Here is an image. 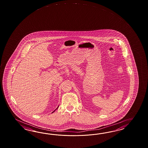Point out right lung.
Returning <instances> with one entry per match:
<instances>
[{"instance_id": "obj_1", "label": "right lung", "mask_w": 148, "mask_h": 148, "mask_svg": "<svg viewBox=\"0 0 148 148\" xmlns=\"http://www.w3.org/2000/svg\"><path fill=\"white\" fill-rule=\"evenodd\" d=\"M55 110H54V111H55ZM54 111H53V112H54ZM53 112H52V113H53Z\"/></svg>"}]
</instances>
